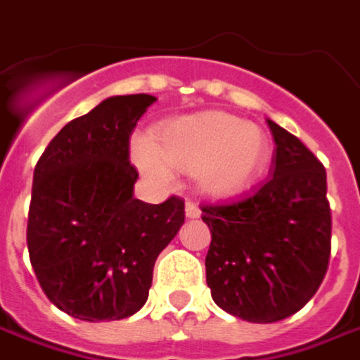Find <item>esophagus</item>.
Returning a JSON list of instances; mask_svg holds the SVG:
<instances>
[{"instance_id": "esophagus-1", "label": "esophagus", "mask_w": 360, "mask_h": 360, "mask_svg": "<svg viewBox=\"0 0 360 360\" xmlns=\"http://www.w3.org/2000/svg\"><path fill=\"white\" fill-rule=\"evenodd\" d=\"M185 215H187L189 219H195V217L201 215V210H199V205H197L195 201H191V199H189V201L185 203Z\"/></svg>"}]
</instances>
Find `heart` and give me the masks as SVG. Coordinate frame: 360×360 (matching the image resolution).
Segmentation results:
<instances>
[{
    "instance_id": "b5f03b06",
    "label": "heart",
    "mask_w": 360,
    "mask_h": 360,
    "mask_svg": "<svg viewBox=\"0 0 360 360\" xmlns=\"http://www.w3.org/2000/svg\"><path fill=\"white\" fill-rule=\"evenodd\" d=\"M268 143L258 127L224 112H203L165 122L153 143L136 139L133 159L157 181L171 179V169L195 171L199 187L215 197L240 193L258 175Z\"/></svg>"
}]
</instances>
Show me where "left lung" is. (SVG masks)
Returning <instances> with one entry per match:
<instances>
[{"label":"left lung","mask_w":360,"mask_h":360,"mask_svg":"<svg viewBox=\"0 0 360 360\" xmlns=\"http://www.w3.org/2000/svg\"><path fill=\"white\" fill-rule=\"evenodd\" d=\"M272 177L227 203L201 205L211 243V298L248 322H278L316 294L330 259L326 171L304 143L268 120Z\"/></svg>","instance_id":"1"}]
</instances>
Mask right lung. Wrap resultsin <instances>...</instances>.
Masks as SVG:
<instances>
[{"instance_id":"add662e5","label":"right lung","mask_w":360,"mask_h":360,"mask_svg":"<svg viewBox=\"0 0 360 360\" xmlns=\"http://www.w3.org/2000/svg\"><path fill=\"white\" fill-rule=\"evenodd\" d=\"M150 94L102 101L50 141L34 169L27 252L48 300L74 319L120 321L149 298L155 259L185 221V201L133 197L131 134Z\"/></svg>"}]
</instances>
